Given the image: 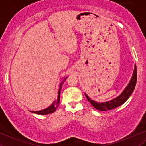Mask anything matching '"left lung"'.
I'll return each mask as SVG.
<instances>
[{"label": "left lung", "mask_w": 146, "mask_h": 146, "mask_svg": "<svg viewBox=\"0 0 146 146\" xmlns=\"http://www.w3.org/2000/svg\"><path fill=\"white\" fill-rule=\"evenodd\" d=\"M137 67L136 65L135 66V70H134L133 75L130 80V82L128 84V86L125 87V88L123 90V91L119 95L118 97L115 98L113 100L108 101L106 102H102V103H98V102L94 101V100H91V99L88 98V96L85 93L86 98L88 101L91 104L92 106L96 108L97 110H100V111H106V110H112L113 108H117V107L119 106L121 104H123L124 102L126 101L128 99L130 98V96L135 90V86H136L137 83Z\"/></svg>", "instance_id": "1"}]
</instances>
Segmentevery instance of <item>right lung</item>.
Here are the masks:
<instances>
[{"label": "right lung", "mask_w": 146, "mask_h": 146, "mask_svg": "<svg viewBox=\"0 0 146 146\" xmlns=\"http://www.w3.org/2000/svg\"><path fill=\"white\" fill-rule=\"evenodd\" d=\"M66 78H67V77L65 78L63 81H64ZM63 82H62L60 84V89H59V91H58V100H57V101H55L51 106H48V108H45L44 110H40V111H32V113L38 114V115H48V114L54 113V112L56 111V110L57 109V108L58 107V106H59L60 99V90H61V87Z\"/></svg>", "instance_id": "right-lung-1"}]
</instances>
